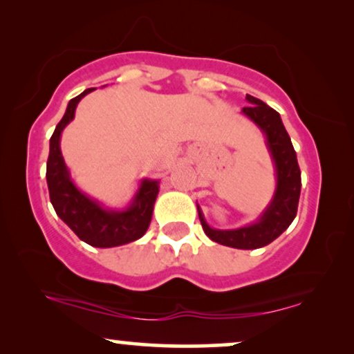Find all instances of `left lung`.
<instances>
[{
	"label": "left lung",
	"instance_id": "obj_1",
	"mask_svg": "<svg viewBox=\"0 0 354 354\" xmlns=\"http://www.w3.org/2000/svg\"><path fill=\"white\" fill-rule=\"evenodd\" d=\"M246 100L251 104L241 109V113L263 130L277 174V187L272 200L254 224L234 230L212 229L207 225L200 207H198V216L205 234L216 243L239 250H256L274 241L293 222L298 211L299 192H301V171L280 114L254 96L246 95Z\"/></svg>",
	"mask_w": 354,
	"mask_h": 354
}]
</instances>
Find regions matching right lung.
<instances>
[{
	"instance_id": "1",
	"label": "right lung",
	"mask_w": 354,
	"mask_h": 354,
	"mask_svg": "<svg viewBox=\"0 0 354 354\" xmlns=\"http://www.w3.org/2000/svg\"><path fill=\"white\" fill-rule=\"evenodd\" d=\"M93 88L85 90L67 104L66 114L56 125L50 138V156L46 162V182L50 200L56 214L71 227L82 241L96 248H113L142 239L151 222L153 207L159 193V180L145 178L140 183L132 205L122 211L106 209L91 200L71 180L64 158L61 153V133L74 119L79 101Z\"/></svg>"
}]
</instances>
